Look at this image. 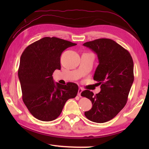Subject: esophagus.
<instances>
[{
	"label": "esophagus",
	"instance_id": "1",
	"mask_svg": "<svg viewBox=\"0 0 149 149\" xmlns=\"http://www.w3.org/2000/svg\"><path fill=\"white\" fill-rule=\"evenodd\" d=\"M82 91H83V89H82V88L79 87V89H78V93H77V95H79V97L81 96V93H82Z\"/></svg>",
	"mask_w": 149,
	"mask_h": 149
}]
</instances>
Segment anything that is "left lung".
I'll use <instances>...</instances> for the list:
<instances>
[{"label":"left lung","mask_w":149,"mask_h":149,"mask_svg":"<svg viewBox=\"0 0 149 149\" xmlns=\"http://www.w3.org/2000/svg\"><path fill=\"white\" fill-rule=\"evenodd\" d=\"M84 46L97 55L99 65L93 79L101 89L96 95L89 90L81 93L93 105L85 116L93 122L104 123L114 118L127 103L134 80L133 59L127 50L110 39H96Z\"/></svg>","instance_id":"8db88e82"}]
</instances>
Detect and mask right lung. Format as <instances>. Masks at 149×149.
Listing matches in <instances>:
<instances>
[{
    "mask_svg": "<svg viewBox=\"0 0 149 149\" xmlns=\"http://www.w3.org/2000/svg\"><path fill=\"white\" fill-rule=\"evenodd\" d=\"M76 45L46 37L29 45L22 53L18 69L22 99L37 119L44 122L56 119L65 102L76 97L77 84L54 83L52 76L55 70H60L62 52Z\"/></svg>",
    "mask_w": 149,
    "mask_h": 149,
    "instance_id": "1",
    "label": "right lung"
}]
</instances>
